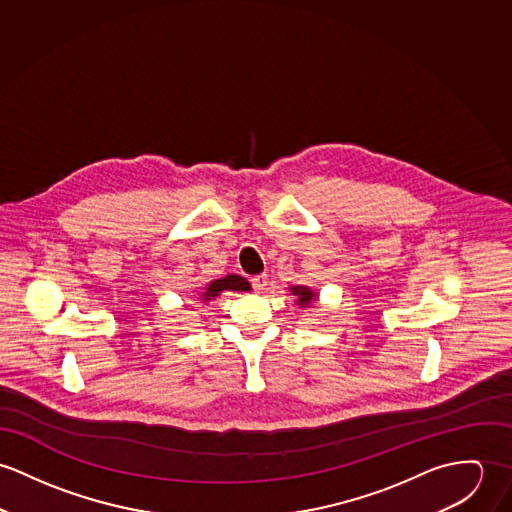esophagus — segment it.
Listing matches in <instances>:
<instances>
[{"label": "esophagus", "instance_id": "esophagus-1", "mask_svg": "<svg viewBox=\"0 0 512 512\" xmlns=\"http://www.w3.org/2000/svg\"><path fill=\"white\" fill-rule=\"evenodd\" d=\"M251 284H253V288H255L257 292H263L265 286H267V275H257V277H253Z\"/></svg>", "mask_w": 512, "mask_h": 512}]
</instances>
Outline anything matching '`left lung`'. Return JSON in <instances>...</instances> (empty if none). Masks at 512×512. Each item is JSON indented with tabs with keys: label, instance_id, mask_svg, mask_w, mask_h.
Returning <instances> with one entry per match:
<instances>
[{
	"label": "left lung",
	"instance_id": "8db88e82",
	"mask_svg": "<svg viewBox=\"0 0 512 512\" xmlns=\"http://www.w3.org/2000/svg\"><path fill=\"white\" fill-rule=\"evenodd\" d=\"M288 292L294 296V302L300 308H308L318 300V292L306 284H292V286H288Z\"/></svg>",
	"mask_w": 512,
	"mask_h": 512
}]
</instances>
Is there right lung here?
I'll return each instance as SVG.
<instances>
[{
  "instance_id": "add662e5",
  "label": "right lung",
  "mask_w": 512,
  "mask_h": 512,
  "mask_svg": "<svg viewBox=\"0 0 512 512\" xmlns=\"http://www.w3.org/2000/svg\"><path fill=\"white\" fill-rule=\"evenodd\" d=\"M224 290L247 292V290H251V284H249L247 279H243L239 275H226V277H220V279H214V281L204 284L196 298H200L202 302H210V300L218 298L220 292H224Z\"/></svg>"
}]
</instances>
